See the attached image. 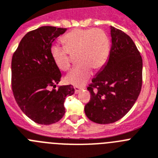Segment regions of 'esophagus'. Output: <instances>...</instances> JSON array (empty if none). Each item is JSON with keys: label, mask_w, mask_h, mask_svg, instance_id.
I'll list each match as a JSON object with an SVG mask.
<instances>
[{"label": "esophagus", "mask_w": 158, "mask_h": 158, "mask_svg": "<svg viewBox=\"0 0 158 158\" xmlns=\"http://www.w3.org/2000/svg\"><path fill=\"white\" fill-rule=\"evenodd\" d=\"M74 89H75V94H78V93H79L81 90H83V88H82V87H74Z\"/></svg>", "instance_id": "esophagus-1"}]
</instances>
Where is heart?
<instances>
[{
    "mask_svg": "<svg viewBox=\"0 0 158 158\" xmlns=\"http://www.w3.org/2000/svg\"><path fill=\"white\" fill-rule=\"evenodd\" d=\"M64 47L53 44L51 56L56 65L62 71L71 66L69 54L76 53V66L66 75V82L83 86L92 75V68L99 70L105 65L110 51L106 34L99 28L74 29L61 39Z\"/></svg>",
    "mask_w": 158,
    "mask_h": 158,
    "instance_id": "obj_1",
    "label": "heart"
}]
</instances>
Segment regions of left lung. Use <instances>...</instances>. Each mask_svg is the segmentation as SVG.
I'll return each instance as SVG.
<instances>
[{"instance_id":"1","label":"left lung","mask_w":158,"mask_h":158,"mask_svg":"<svg viewBox=\"0 0 158 158\" xmlns=\"http://www.w3.org/2000/svg\"><path fill=\"white\" fill-rule=\"evenodd\" d=\"M111 47L105 65L93 78L85 106L87 117L98 124L117 122L138 99L142 84V59L127 34L110 26Z\"/></svg>"}]
</instances>
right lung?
I'll use <instances>...</instances> for the list:
<instances>
[{"label":"right lung","instance_id":"1","mask_svg":"<svg viewBox=\"0 0 158 158\" xmlns=\"http://www.w3.org/2000/svg\"><path fill=\"white\" fill-rule=\"evenodd\" d=\"M67 28L43 26L22 38L12 59V88L19 107L41 125L56 123L65 114L66 97L75 93L71 85L60 86L61 72L51 56L55 40ZM53 86L54 89L50 90Z\"/></svg>","mask_w":158,"mask_h":158}]
</instances>
